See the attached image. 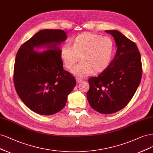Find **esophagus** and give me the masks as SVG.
I'll use <instances>...</instances> for the list:
<instances>
[{
  "label": "esophagus",
  "instance_id": "obj_1",
  "mask_svg": "<svg viewBox=\"0 0 153 153\" xmlns=\"http://www.w3.org/2000/svg\"><path fill=\"white\" fill-rule=\"evenodd\" d=\"M76 82H77L78 83H79L81 82L82 81V79H80V78H76Z\"/></svg>",
  "mask_w": 153,
  "mask_h": 153
}]
</instances>
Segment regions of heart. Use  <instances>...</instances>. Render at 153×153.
Returning a JSON list of instances; mask_svg holds the SVG:
<instances>
[{"mask_svg":"<svg viewBox=\"0 0 153 153\" xmlns=\"http://www.w3.org/2000/svg\"><path fill=\"white\" fill-rule=\"evenodd\" d=\"M70 46H62L60 59L68 70L71 71L80 59L82 62L72 73L78 78H84L106 70L111 62L113 41L108 36L91 32H83L70 42Z\"/></svg>","mask_w":153,"mask_h":153,"instance_id":"obj_1","label":"heart"}]
</instances>
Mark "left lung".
Returning a JSON list of instances; mask_svg holds the SVG:
<instances>
[{"label": "left lung", "mask_w": 153, "mask_h": 153, "mask_svg": "<svg viewBox=\"0 0 153 153\" xmlns=\"http://www.w3.org/2000/svg\"><path fill=\"white\" fill-rule=\"evenodd\" d=\"M114 39L117 53L107 69L89 78L87 93L92 109L111 114L125 108L134 96L142 78L141 57L136 44L117 30H106Z\"/></svg>", "instance_id": "8db88e82"}]
</instances>
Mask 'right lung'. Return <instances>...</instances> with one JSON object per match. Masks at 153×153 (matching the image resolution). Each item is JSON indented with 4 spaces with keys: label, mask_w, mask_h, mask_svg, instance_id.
Returning <instances> with one entry per match:
<instances>
[{
    "label": "right lung",
    "mask_w": 153,
    "mask_h": 153,
    "mask_svg": "<svg viewBox=\"0 0 153 153\" xmlns=\"http://www.w3.org/2000/svg\"><path fill=\"white\" fill-rule=\"evenodd\" d=\"M66 39L62 30H40L21 46L16 56V91L26 106L39 114L60 111L76 85L75 77L63 70L59 56V45ZM40 48L47 50H34Z\"/></svg>",
    "instance_id": "obj_1"
}]
</instances>
